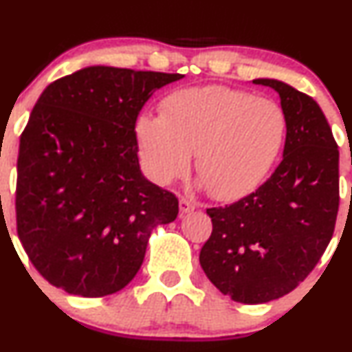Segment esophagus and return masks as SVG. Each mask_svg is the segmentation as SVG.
<instances>
[{"mask_svg":"<svg viewBox=\"0 0 352 352\" xmlns=\"http://www.w3.org/2000/svg\"><path fill=\"white\" fill-rule=\"evenodd\" d=\"M179 206L182 213H192V211H195V203L187 200V198H180Z\"/></svg>","mask_w":352,"mask_h":352,"instance_id":"34e87169","label":"esophagus"}]
</instances>
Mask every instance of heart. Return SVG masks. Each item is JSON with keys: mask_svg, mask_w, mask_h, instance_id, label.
<instances>
[{"mask_svg": "<svg viewBox=\"0 0 352 352\" xmlns=\"http://www.w3.org/2000/svg\"><path fill=\"white\" fill-rule=\"evenodd\" d=\"M285 131V114L277 103L224 87L172 93L162 116L142 114L135 126L142 160L157 184L180 177L195 154L201 184L223 201L259 187Z\"/></svg>", "mask_w": 352, "mask_h": 352, "instance_id": "1", "label": "heart"}]
</instances>
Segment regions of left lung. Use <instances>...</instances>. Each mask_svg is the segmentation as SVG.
Segmentation results:
<instances>
[{"label": "left lung", "instance_id": "obj_1", "mask_svg": "<svg viewBox=\"0 0 352 352\" xmlns=\"http://www.w3.org/2000/svg\"><path fill=\"white\" fill-rule=\"evenodd\" d=\"M287 120L283 159L256 192L206 213L213 223L200 264L221 294L267 303L297 289L331 241L340 206V151L311 96L274 78Z\"/></svg>", "mask_w": 352, "mask_h": 352}]
</instances>
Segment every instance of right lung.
Segmentation results:
<instances>
[{"mask_svg": "<svg viewBox=\"0 0 352 352\" xmlns=\"http://www.w3.org/2000/svg\"><path fill=\"white\" fill-rule=\"evenodd\" d=\"M184 75L93 65L55 80L21 134L18 236L54 287L98 298L141 269L152 228L179 200L142 175L135 120L152 93Z\"/></svg>", "mask_w": 352, "mask_h": 352, "instance_id": "1", "label": "right lung"}]
</instances>
